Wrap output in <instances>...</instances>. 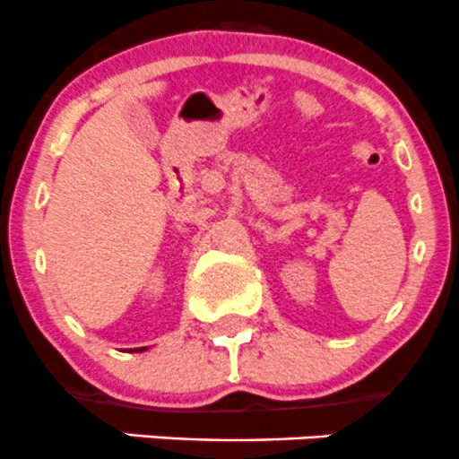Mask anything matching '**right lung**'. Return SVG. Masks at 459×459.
<instances>
[{"label": "right lung", "instance_id": "add662e5", "mask_svg": "<svg viewBox=\"0 0 459 459\" xmlns=\"http://www.w3.org/2000/svg\"><path fill=\"white\" fill-rule=\"evenodd\" d=\"M137 351V353H142V351H146V346H142V349H135Z\"/></svg>", "mask_w": 459, "mask_h": 459}]
</instances>
